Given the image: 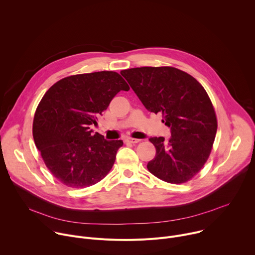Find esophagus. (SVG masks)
Here are the masks:
<instances>
[{
	"label": "esophagus",
	"mask_w": 255,
	"mask_h": 255,
	"mask_svg": "<svg viewBox=\"0 0 255 255\" xmlns=\"http://www.w3.org/2000/svg\"><path fill=\"white\" fill-rule=\"evenodd\" d=\"M126 142H129V143H132V144H135V143H138L140 142V139H136V138H127L126 139Z\"/></svg>",
	"instance_id": "esophagus-1"
}]
</instances>
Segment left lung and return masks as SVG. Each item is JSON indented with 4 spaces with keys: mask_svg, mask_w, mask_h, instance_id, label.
<instances>
[{
    "mask_svg": "<svg viewBox=\"0 0 255 255\" xmlns=\"http://www.w3.org/2000/svg\"><path fill=\"white\" fill-rule=\"evenodd\" d=\"M121 75L149 112L162 115L170 128L168 140L152 137L155 157L148 170L169 184L191 180L208 160L217 132L213 104L203 86L171 66L125 69Z\"/></svg>",
    "mask_w": 255,
    "mask_h": 255,
    "instance_id": "obj_1",
    "label": "left lung"
}]
</instances>
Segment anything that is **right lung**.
Wrapping results in <instances>:
<instances>
[{
    "label": "right lung",
    "instance_id": "right-lung-1",
    "mask_svg": "<svg viewBox=\"0 0 255 255\" xmlns=\"http://www.w3.org/2000/svg\"><path fill=\"white\" fill-rule=\"evenodd\" d=\"M115 71L66 77L45 93L33 119V138L42 159L60 183L83 189L111 170L122 140L108 141L91 125L120 91H129Z\"/></svg>",
    "mask_w": 255,
    "mask_h": 255
}]
</instances>
